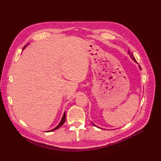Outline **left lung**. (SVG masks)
Masks as SVG:
<instances>
[{"instance_id":"obj_1","label":"left lung","mask_w":161,"mask_h":161,"mask_svg":"<svg viewBox=\"0 0 161 161\" xmlns=\"http://www.w3.org/2000/svg\"><path fill=\"white\" fill-rule=\"evenodd\" d=\"M128 54L130 56V57H131V59H132L136 63V64H138V63H137V62H136V59H135V58H134V55H133V53H131V52H130V50H128ZM139 66V69H140V70H141V68H140V66ZM92 124H93L95 126H96V127L97 128H100V129H102V128H99V127H98V126H97L95 124H94L93 123H92Z\"/></svg>"}]
</instances>
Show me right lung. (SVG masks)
<instances>
[{
    "label": "right lung",
    "instance_id": "1",
    "mask_svg": "<svg viewBox=\"0 0 161 161\" xmlns=\"http://www.w3.org/2000/svg\"><path fill=\"white\" fill-rule=\"evenodd\" d=\"M27 45H28V44H27L25 47H23V49H24V48H25V47H26ZM65 121H66V112H64V114H63V116H62V119H61V121H60V123L58 124V125L56 126V128H54L53 129H52V130H51L47 131V132H50V131H54V130H56L58 129L59 128H60L61 126H62L63 124H64V123L65 122Z\"/></svg>",
    "mask_w": 161,
    "mask_h": 161
}]
</instances>
